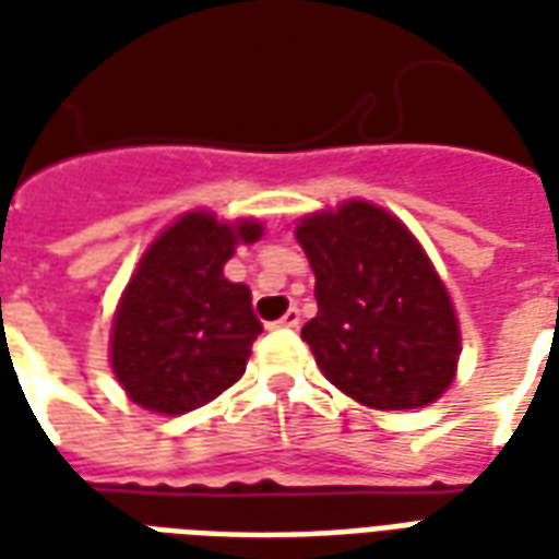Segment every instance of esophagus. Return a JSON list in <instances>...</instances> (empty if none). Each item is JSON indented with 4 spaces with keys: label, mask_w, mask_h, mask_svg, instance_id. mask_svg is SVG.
<instances>
[{
    "label": "esophagus",
    "mask_w": 559,
    "mask_h": 559,
    "mask_svg": "<svg viewBox=\"0 0 559 559\" xmlns=\"http://www.w3.org/2000/svg\"><path fill=\"white\" fill-rule=\"evenodd\" d=\"M299 320H302V314H299V308H290V311L281 317V320H275V326L296 329V326H299Z\"/></svg>",
    "instance_id": "1"
}]
</instances>
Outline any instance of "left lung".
<instances>
[{
	"instance_id": "1",
	"label": "left lung",
	"mask_w": 559,
	"mask_h": 559,
	"mask_svg": "<svg viewBox=\"0 0 559 559\" xmlns=\"http://www.w3.org/2000/svg\"><path fill=\"white\" fill-rule=\"evenodd\" d=\"M317 317L302 341L344 395L374 411L425 407L452 386L461 329L445 284L404 224L368 200L299 221Z\"/></svg>"
}]
</instances>
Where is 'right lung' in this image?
I'll list each match as a JSON object with an SVG mask.
<instances>
[{
  "instance_id": "obj_1",
  "label": "right lung",
  "mask_w": 559,
  "mask_h": 559,
  "mask_svg": "<svg viewBox=\"0 0 559 559\" xmlns=\"http://www.w3.org/2000/svg\"><path fill=\"white\" fill-rule=\"evenodd\" d=\"M260 236V221L188 212L148 245L110 329L114 374L143 411H197L245 374L263 326L251 290L224 278V263Z\"/></svg>"
}]
</instances>
